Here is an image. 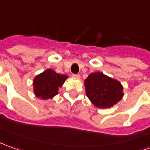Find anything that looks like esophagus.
<instances>
[{
  "instance_id": "esophagus-1",
  "label": "esophagus",
  "mask_w": 150,
  "mask_h": 150,
  "mask_svg": "<svg viewBox=\"0 0 150 150\" xmlns=\"http://www.w3.org/2000/svg\"><path fill=\"white\" fill-rule=\"evenodd\" d=\"M72 77H73V78H75V79H79V78H80V75L73 74V75H72Z\"/></svg>"
}]
</instances>
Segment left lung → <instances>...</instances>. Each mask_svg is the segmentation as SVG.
Returning <instances> with one entry per match:
<instances>
[{
	"mask_svg": "<svg viewBox=\"0 0 150 150\" xmlns=\"http://www.w3.org/2000/svg\"><path fill=\"white\" fill-rule=\"evenodd\" d=\"M84 86L87 97L96 107H112L123 96L120 82L101 72L90 74L84 80Z\"/></svg>",
	"mask_w": 150,
	"mask_h": 150,
	"instance_id": "1",
	"label": "left lung"
}]
</instances>
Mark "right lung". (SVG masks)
I'll use <instances>...</instances> for the list:
<instances>
[{
    "instance_id": "right-lung-1",
    "label": "right lung",
    "mask_w": 150,
    "mask_h": 150,
    "mask_svg": "<svg viewBox=\"0 0 150 150\" xmlns=\"http://www.w3.org/2000/svg\"><path fill=\"white\" fill-rule=\"evenodd\" d=\"M67 78V75H60L52 69H48L34 79V93L36 97L43 100L53 98L58 93V88L62 86Z\"/></svg>"
}]
</instances>
